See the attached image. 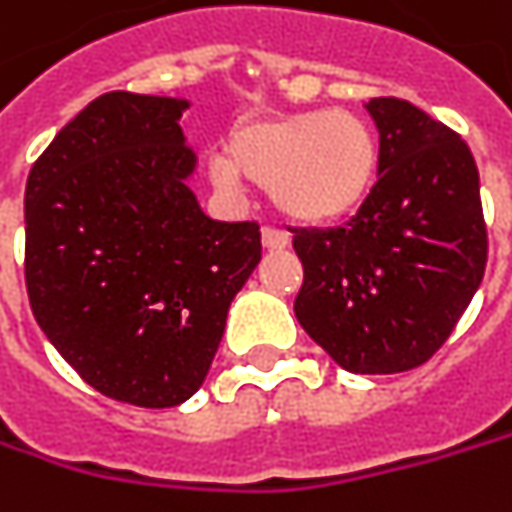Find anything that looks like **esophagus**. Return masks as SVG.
Masks as SVG:
<instances>
[{"label": "esophagus", "instance_id": "obj_1", "mask_svg": "<svg viewBox=\"0 0 512 512\" xmlns=\"http://www.w3.org/2000/svg\"><path fill=\"white\" fill-rule=\"evenodd\" d=\"M262 244H265V250H285L291 244V239H288V233H282L276 227H265L262 230Z\"/></svg>", "mask_w": 512, "mask_h": 512}]
</instances>
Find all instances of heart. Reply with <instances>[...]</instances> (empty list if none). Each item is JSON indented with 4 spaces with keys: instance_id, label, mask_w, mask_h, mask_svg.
Listing matches in <instances>:
<instances>
[{
    "instance_id": "b5f03b06",
    "label": "heart",
    "mask_w": 512,
    "mask_h": 512,
    "mask_svg": "<svg viewBox=\"0 0 512 512\" xmlns=\"http://www.w3.org/2000/svg\"><path fill=\"white\" fill-rule=\"evenodd\" d=\"M218 190L242 192L244 181L268 187L270 204L294 224L322 227L354 216L377 187L380 141L351 112H291L250 117L210 158Z\"/></svg>"
}]
</instances>
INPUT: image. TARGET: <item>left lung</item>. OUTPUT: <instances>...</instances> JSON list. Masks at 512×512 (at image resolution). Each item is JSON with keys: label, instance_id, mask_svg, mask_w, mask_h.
<instances>
[{"label": "left lung", "instance_id": "8db88e82", "mask_svg": "<svg viewBox=\"0 0 512 512\" xmlns=\"http://www.w3.org/2000/svg\"><path fill=\"white\" fill-rule=\"evenodd\" d=\"M380 132V178L357 216L299 230L305 268L294 314L351 374L426 363L467 311L487 265L478 167L441 120L397 97L366 103Z\"/></svg>", "mask_w": 512, "mask_h": 512}]
</instances>
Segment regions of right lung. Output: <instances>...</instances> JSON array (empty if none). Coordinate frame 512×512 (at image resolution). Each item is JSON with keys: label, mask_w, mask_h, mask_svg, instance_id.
Listing matches in <instances>:
<instances>
[{"label": "right lung", "mask_w": 512, "mask_h": 512, "mask_svg": "<svg viewBox=\"0 0 512 512\" xmlns=\"http://www.w3.org/2000/svg\"><path fill=\"white\" fill-rule=\"evenodd\" d=\"M190 100L109 91L39 155L25 187V285L51 345L100 395L167 409L216 357L262 259L253 221H213L178 126Z\"/></svg>", "instance_id": "right-lung-1"}]
</instances>
